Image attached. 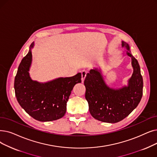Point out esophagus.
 Segmentation results:
<instances>
[{
    "label": "esophagus",
    "mask_w": 157,
    "mask_h": 157,
    "mask_svg": "<svg viewBox=\"0 0 157 157\" xmlns=\"http://www.w3.org/2000/svg\"><path fill=\"white\" fill-rule=\"evenodd\" d=\"M86 74H87V72L85 71H83L82 72H81V80H82L83 83V81H84V80H85L86 76Z\"/></svg>",
    "instance_id": "1"
}]
</instances>
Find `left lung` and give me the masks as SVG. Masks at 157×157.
<instances>
[{"instance_id":"obj_1","label":"left lung","mask_w":157,"mask_h":157,"mask_svg":"<svg viewBox=\"0 0 157 157\" xmlns=\"http://www.w3.org/2000/svg\"><path fill=\"white\" fill-rule=\"evenodd\" d=\"M122 46L128 51L133 67L128 86L115 90L109 88L96 69L90 70L84 81L90 113L94 119L104 122L115 123L124 119L137 106L142 96L143 79L139 63L129 51L128 44L122 41Z\"/></svg>"}]
</instances>
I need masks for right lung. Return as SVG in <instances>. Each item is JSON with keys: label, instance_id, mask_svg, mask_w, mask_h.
Masks as SVG:
<instances>
[{"label": "right lung", "instance_id": "obj_1", "mask_svg": "<svg viewBox=\"0 0 157 157\" xmlns=\"http://www.w3.org/2000/svg\"><path fill=\"white\" fill-rule=\"evenodd\" d=\"M33 45V42L18 67L14 83L16 98L20 105L33 118L42 122L55 121L65 114L67 102L74 85L81 82V74L45 83L33 81L29 71Z\"/></svg>", "mask_w": 157, "mask_h": 157}]
</instances>
